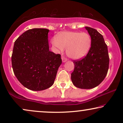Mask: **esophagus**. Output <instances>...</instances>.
Returning a JSON list of instances; mask_svg holds the SVG:
<instances>
[{"label":"esophagus","instance_id":"34e87169","mask_svg":"<svg viewBox=\"0 0 123 123\" xmlns=\"http://www.w3.org/2000/svg\"><path fill=\"white\" fill-rule=\"evenodd\" d=\"M62 61H63V62H65L66 61H67V59L64 56H62Z\"/></svg>","mask_w":123,"mask_h":123}]
</instances>
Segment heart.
<instances>
[{"label": "heart", "instance_id": "heart-1", "mask_svg": "<svg viewBox=\"0 0 123 123\" xmlns=\"http://www.w3.org/2000/svg\"><path fill=\"white\" fill-rule=\"evenodd\" d=\"M91 39L87 33L64 32L60 33L58 38H54L51 43L58 51L66 53L70 58L78 59L85 56L90 50Z\"/></svg>", "mask_w": 123, "mask_h": 123}]
</instances>
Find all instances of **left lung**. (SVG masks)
Returning a JSON list of instances; mask_svg holds the SVG:
<instances>
[{"mask_svg": "<svg viewBox=\"0 0 123 123\" xmlns=\"http://www.w3.org/2000/svg\"><path fill=\"white\" fill-rule=\"evenodd\" d=\"M85 28L91 37V46L85 57L73 60L74 69L71 80L76 87L91 89L100 85L107 75L109 56L102 35L94 28Z\"/></svg>", "mask_w": 123, "mask_h": 123, "instance_id": "1", "label": "left lung"}]
</instances>
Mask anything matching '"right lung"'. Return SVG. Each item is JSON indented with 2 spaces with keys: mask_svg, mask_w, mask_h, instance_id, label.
I'll return each instance as SVG.
<instances>
[{
  "mask_svg": "<svg viewBox=\"0 0 123 123\" xmlns=\"http://www.w3.org/2000/svg\"><path fill=\"white\" fill-rule=\"evenodd\" d=\"M46 28L28 30L14 42L12 65L14 75L30 90L42 91L54 84L61 55L49 51Z\"/></svg>",
  "mask_w": 123,
  "mask_h": 123,
  "instance_id": "add662e5",
  "label": "right lung"
}]
</instances>
